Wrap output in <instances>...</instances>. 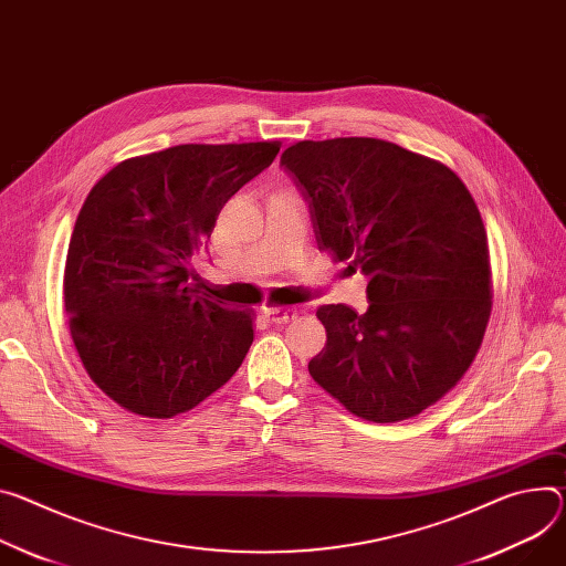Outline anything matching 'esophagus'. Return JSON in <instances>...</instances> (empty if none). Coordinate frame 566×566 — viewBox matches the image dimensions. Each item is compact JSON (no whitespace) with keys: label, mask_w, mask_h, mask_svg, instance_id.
Wrapping results in <instances>:
<instances>
[{"label":"esophagus","mask_w":566,"mask_h":566,"mask_svg":"<svg viewBox=\"0 0 566 566\" xmlns=\"http://www.w3.org/2000/svg\"><path fill=\"white\" fill-rule=\"evenodd\" d=\"M262 314L275 325H286L295 318V310H286V306H264Z\"/></svg>","instance_id":"esophagus-1"}]
</instances>
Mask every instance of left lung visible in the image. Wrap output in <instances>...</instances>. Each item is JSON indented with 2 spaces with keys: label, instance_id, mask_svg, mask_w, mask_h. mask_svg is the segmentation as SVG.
Returning a JSON list of instances; mask_svg holds the SVG:
<instances>
[{
  "label": "left lung",
  "instance_id": "left-lung-1",
  "mask_svg": "<svg viewBox=\"0 0 566 566\" xmlns=\"http://www.w3.org/2000/svg\"><path fill=\"white\" fill-rule=\"evenodd\" d=\"M280 167L310 202L318 248L368 277V310L318 306L310 375L349 413L416 418L468 373L492 312L488 234L444 165L375 137L289 146Z\"/></svg>",
  "mask_w": 566,
  "mask_h": 566
}]
</instances>
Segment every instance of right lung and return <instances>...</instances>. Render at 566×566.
<instances>
[{"instance_id":"1","label":"right lung","mask_w":566,"mask_h":566,"mask_svg":"<svg viewBox=\"0 0 566 566\" xmlns=\"http://www.w3.org/2000/svg\"><path fill=\"white\" fill-rule=\"evenodd\" d=\"M280 142L180 144L119 163L87 193L65 262V314L90 379L135 416L174 418L219 390L252 314L193 289L191 256Z\"/></svg>"}]
</instances>
